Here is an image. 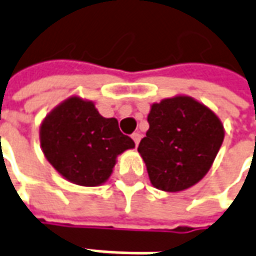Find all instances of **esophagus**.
<instances>
[{
	"instance_id": "34e87169",
	"label": "esophagus",
	"mask_w": 256,
	"mask_h": 256,
	"mask_svg": "<svg viewBox=\"0 0 256 256\" xmlns=\"http://www.w3.org/2000/svg\"><path fill=\"white\" fill-rule=\"evenodd\" d=\"M132 138L134 140V143H136V146L138 144V142H140V138H142V134L140 133H133L132 134Z\"/></svg>"
}]
</instances>
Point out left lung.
<instances>
[{"label": "left lung", "mask_w": 256, "mask_h": 256, "mask_svg": "<svg viewBox=\"0 0 256 256\" xmlns=\"http://www.w3.org/2000/svg\"><path fill=\"white\" fill-rule=\"evenodd\" d=\"M147 122L150 128L137 150L152 184L168 192L197 184L224 142L218 116L190 96H174L153 103Z\"/></svg>", "instance_id": "1"}]
</instances>
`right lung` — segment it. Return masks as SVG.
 Returning <instances> with one entry per match:
<instances>
[{
	"label": "right lung",
	"mask_w": 256,
	"mask_h": 256,
	"mask_svg": "<svg viewBox=\"0 0 256 256\" xmlns=\"http://www.w3.org/2000/svg\"><path fill=\"white\" fill-rule=\"evenodd\" d=\"M42 152L68 181L96 187L110 177L116 157L134 147L120 132L114 118H103L93 102L72 96L44 119L40 128Z\"/></svg>",
	"instance_id": "obj_1"
}]
</instances>
